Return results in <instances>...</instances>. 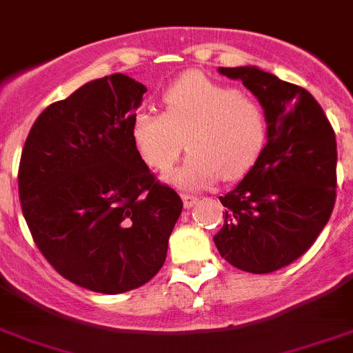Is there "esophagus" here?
<instances>
[{"mask_svg": "<svg viewBox=\"0 0 353 353\" xmlns=\"http://www.w3.org/2000/svg\"><path fill=\"white\" fill-rule=\"evenodd\" d=\"M182 201L185 209H192L198 203V198L192 196V194H182Z\"/></svg>", "mask_w": 353, "mask_h": 353, "instance_id": "34e87169", "label": "esophagus"}]
</instances>
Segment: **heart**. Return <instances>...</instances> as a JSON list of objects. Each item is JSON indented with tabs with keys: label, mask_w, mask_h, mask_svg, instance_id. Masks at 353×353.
<instances>
[{
	"label": "heart",
	"mask_w": 353,
	"mask_h": 353,
	"mask_svg": "<svg viewBox=\"0 0 353 353\" xmlns=\"http://www.w3.org/2000/svg\"><path fill=\"white\" fill-rule=\"evenodd\" d=\"M164 114L137 110L130 137L137 155L155 171H168L188 139L189 157L165 180L180 189H203L223 176H245L268 141L264 110L230 85L185 73L162 94Z\"/></svg>",
	"instance_id": "obj_1"
}]
</instances>
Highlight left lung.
<instances>
[{
  "label": "left lung",
  "mask_w": 353,
  "mask_h": 353,
  "mask_svg": "<svg viewBox=\"0 0 353 353\" xmlns=\"http://www.w3.org/2000/svg\"><path fill=\"white\" fill-rule=\"evenodd\" d=\"M259 99L268 141L236 188L219 196L225 221L214 245L248 273H271L303 255L327 225L336 201V134L323 108L302 87L257 65L219 68Z\"/></svg>",
  "instance_id": "left-lung-1"
}]
</instances>
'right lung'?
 Listing matches in <instances>:
<instances>
[{"label":"right lung","instance_id":"obj_1","mask_svg":"<svg viewBox=\"0 0 353 353\" xmlns=\"http://www.w3.org/2000/svg\"><path fill=\"white\" fill-rule=\"evenodd\" d=\"M146 87L116 73L51 103L26 137L19 200L32 237L64 279L119 294L159 273L182 200L130 137Z\"/></svg>","mask_w":353,"mask_h":353}]
</instances>
